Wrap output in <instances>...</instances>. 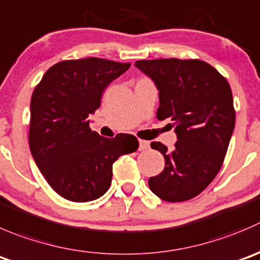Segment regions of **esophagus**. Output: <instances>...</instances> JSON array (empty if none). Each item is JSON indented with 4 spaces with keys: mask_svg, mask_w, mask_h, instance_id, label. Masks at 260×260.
I'll return each instance as SVG.
<instances>
[{
    "mask_svg": "<svg viewBox=\"0 0 260 260\" xmlns=\"http://www.w3.org/2000/svg\"><path fill=\"white\" fill-rule=\"evenodd\" d=\"M150 147V142L148 141H143V140H140V151H143V150H147V148Z\"/></svg>",
    "mask_w": 260,
    "mask_h": 260,
    "instance_id": "esophagus-1",
    "label": "esophagus"
}]
</instances>
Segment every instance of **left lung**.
<instances>
[{
  "instance_id": "8db88e82",
  "label": "left lung",
  "mask_w": 260,
  "mask_h": 260,
  "mask_svg": "<svg viewBox=\"0 0 260 260\" xmlns=\"http://www.w3.org/2000/svg\"><path fill=\"white\" fill-rule=\"evenodd\" d=\"M135 66L157 87L156 117L174 120L178 138L173 151L151 143L165 157V168L148 179V186L168 202L190 200L207 188L222 166L235 127L230 85L200 59L137 60Z\"/></svg>"
}]
</instances>
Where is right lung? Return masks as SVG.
Here are the masks:
<instances>
[{"instance_id":"obj_1","label":"right lung","mask_w":260,"mask_h":260,"mask_svg":"<svg viewBox=\"0 0 260 260\" xmlns=\"http://www.w3.org/2000/svg\"><path fill=\"white\" fill-rule=\"evenodd\" d=\"M131 63L103 58L62 60L50 67L30 103L29 146L43 176L60 197L72 202L98 200L109 189L113 164L135 152L132 135L105 138L90 129L105 87Z\"/></svg>"}]
</instances>
